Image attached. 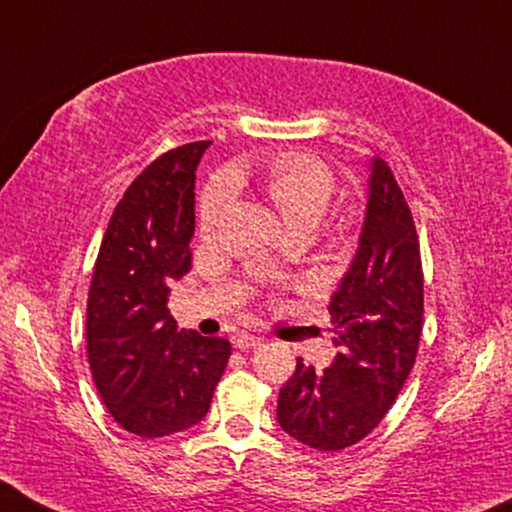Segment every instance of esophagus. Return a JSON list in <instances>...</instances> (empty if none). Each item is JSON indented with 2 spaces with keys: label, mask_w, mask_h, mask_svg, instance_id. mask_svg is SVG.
<instances>
[{
  "label": "esophagus",
  "mask_w": 512,
  "mask_h": 512,
  "mask_svg": "<svg viewBox=\"0 0 512 512\" xmlns=\"http://www.w3.org/2000/svg\"><path fill=\"white\" fill-rule=\"evenodd\" d=\"M236 347L238 349H252V347H260L264 342V335H255V333H238L236 335Z\"/></svg>",
  "instance_id": "obj_1"
}]
</instances>
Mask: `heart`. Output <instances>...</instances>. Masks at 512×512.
<instances>
[{
	"mask_svg": "<svg viewBox=\"0 0 512 512\" xmlns=\"http://www.w3.org/2000/svg\"><path fill=\"white\" fill-rule=\"evenodd\" d=\"M271 200L281 210L288 226L314 224L326 215L335 196V174L326 160L307 151L276 155L264 172ZM236 198L234 174L222 172L205 186L198 205V224L203 234H212Z\"/></svg>",
	"mask_w": 512,
	"mask_h": 512,
	"instance_id": "obj_1",
	"label": "heart"
}]
</instances>
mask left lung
<instances>
[{"mask_svg": "<svg viewBox=\"0 0 512 512\" xmlns=\"http://www.w3.org/2000/svg\"><path fill=\"white\" fill-rule=\"evenodd\" d=\"M328 312L338 354L323 371L297 359L278 392L276 418L319 451L357 444L392 409L409 378L423 331L418 231L385 160H373L359 250Z\"/></svg>", "mask_w": 512, "mask_h": 512, "instance_id": "obj_1", "label": "left lung"}]
</instances>
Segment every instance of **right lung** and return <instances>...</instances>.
<instances>
[{"instance_id": "obj_1", "label": "right lung", "mask_w": 512, "mask_h": 512, "mask_svg": "<svg viewBox=\"0 0 512 512\" xmlns=\"http://www.w3.org/2000/svg\"><path fill=\"white\" fill-rule=\"evenodd\" d=\"M210 141L155 158L115 205L87 300L94 385L120 428L139 437L181 432L210 409L231 342L179 331L170 278L191 269L193 184Z\"/></svg>"}]
</instances>
